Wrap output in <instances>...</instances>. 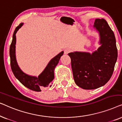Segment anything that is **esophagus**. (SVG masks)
Wrapping results in <instances>:
<instances>
[{
    "mask_svg": "<svg viewBox=\"0 0 122 122\" xmlns=\"http://www.w3.org/2000/svg\"><path fill=\"white\" fill-rule=\"evenodd\" d=\"M71 51V49L70 48H66L64 50V53L65 54H68V53H70Z\"/></svg>",
    "mask_w": 122,
    "mask_h": 122,
    "instance_id": "esophagus-1",
    "label": "esophagus"
}]
</instances>
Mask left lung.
I'll list each match as a JSON object with an SVG mask.
<instances>
[{"label":"left lung","mask_w":122,"mask_h":122,"mask_svg":"<svg viewBox=\"0 0 122 122\" xmlns=\"http://www.w3.org/2000/svg\"><path fill=\"white\" fill-rule=\"evenodd\" d=\"M94 27L99 32L102 46L97 51L68 54L75 83L84 89L104 86L111 79L118 56L116 38L106 20L96 19Z\"/></svg>","instance_id":"left-lung-1"}]
</instances>
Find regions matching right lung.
<instances>
[{"instance_id": "1", "label": "right lung", "mask_w": 122, "mask_h": 122, "mask_svg": "<svg viewBox=\"0 0 122 122\" xmlns=\"http://www.w3.org/2000/svg\"><path fill=\"white\" fill-rule=\"evenodd\" d=\"M22 25L23 23H20L16 27L13 33V40L10 46L9 54L10 58L11 69L14 76L25 86L32 91L41 92L43 88L49 86L50 84L54 79V68L58 64L60 58L63 54L64 51H61L57 56L53 58L48 63L46 69L38 76V77L29 76L25 74L20 69L16 63L15 58V34L19 28H20Z\"/></svg>"}]
</instances>
